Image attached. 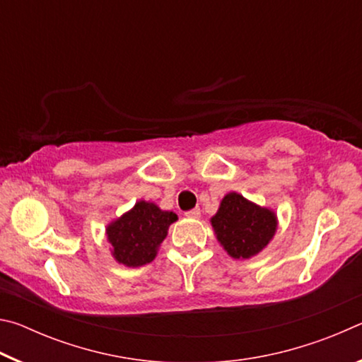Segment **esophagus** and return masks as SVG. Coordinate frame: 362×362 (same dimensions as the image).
<instances>
[{
  "label": "esophagus",
  "mask_w": 362,
  "mask_h": 362,
  "mask_svg": "<svg viewBox=\"0 0 362 362\" xmlns=\"http://www.w3.org/2000/svg\"><path fill=\"white\" fill-rule=\"evenodd\" d=\"M185 217H188V218H199L201 217V211L199 209L188 211V212H185Z\"/></svg>",
  "instance_id": "esophagus-1"
}]
</instances>
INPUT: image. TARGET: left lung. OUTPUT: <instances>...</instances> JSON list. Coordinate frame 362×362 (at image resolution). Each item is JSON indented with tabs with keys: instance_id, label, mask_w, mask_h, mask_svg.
I'll use <instances>...</instances> for the list:
<instances>
[{
	"instance_id": "obj_1",
	"label": "left lung",
	"mask_w": 362,
	"mask_h": 362,
	"mask_svg": "<svg viewBox=\"0 0 362 362\" xmlns=\"http://www.w3.org/2000/svg\"><path fill=\"white\" fill-rule=\"evenodd\" d=\"M211 225L226 254L244 260L257 255L273 240L278 228V217L273 209L262 207L231 192L220 201L218 211Z\"/></svg>"
}]
</instances>
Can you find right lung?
<instances>
[{"mask_svg":"<svg viewBox=\"0 0 362 362\" xmlns=\"http://www.w3.org/2000/svg\"><path fill=\"white\" fill-rule=\"evenodd\" d=\"M177 214L163 211L155 203L140 199L131 211L110 222L105 235L113 259L124 267L137 268L155 260Z\"/></svg>","mask_w":362,"mask_h":362,"instance_id":"obj_1","label":"right lung"}]
</instances>
